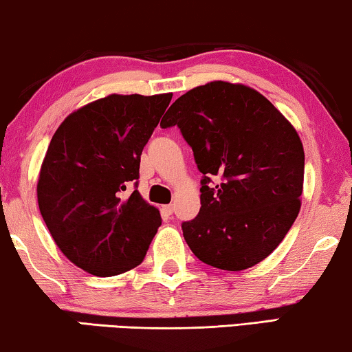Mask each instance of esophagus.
Here are the masks:
<instances>
[{
	"instance_id": "obj_1",
	"label": "esophagus",
	"mask_w": 352,
	"mask_h": 352,
	"mask_svg": "<svg viewBox=\"0 0 352 352\" xmlns=\"http://www.w3.org/2000/svg\"><path fill=\"white\" fill-rule=\"evenodd\" d=\"M164 211H165L166 214H173V211H175V206H173V205H166V206H164Z\"/></svg>"
}]
</instances>
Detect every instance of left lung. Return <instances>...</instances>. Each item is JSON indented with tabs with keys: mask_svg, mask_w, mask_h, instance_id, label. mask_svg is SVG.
<instances>
[{
	"mask_svg": "<svg viewBox=\"0 0 352 352\" xmlns=\"http://www.w3.org/2000/svg\"><path fill=\"white\" fill-rule=\"evenodd\" d=\"M175 125L203 173L200 212L182 222L188 248L201 262L228 272L262 262L302 206L298 133L257 90L223 80L179 96L160 122L162 129Z\"/></svg>",
	"mask_w": 352,
	"mask_h": 352,
	"instance_id": "obj_1",
	"label": "left lung"
}]
</instances>
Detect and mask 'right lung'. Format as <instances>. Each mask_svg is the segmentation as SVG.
Listing matches in <instances>:
<instances>
[{
    "label": "right lung",
    "mask_w": 352,
    "mask_h": 352,
    "mask_svg": "<svg viewBox=\"0 0 352 352\" xmlns=\"http://www.w3.org/2000/svg\"><path fill=\"white\" fill-rule=\"evenodd\" d=\"M173 94L109 95L71 113L45 152L38 205L54 241L76 267L114 276L144 261L162 217L135 190L141 152Z\"/></svg>",
    "instance_id": "1"
}]
</instances>
